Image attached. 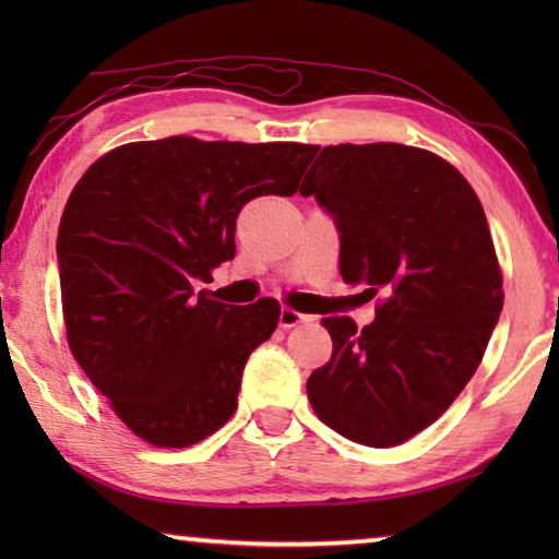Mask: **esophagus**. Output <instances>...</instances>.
I'll list each match as a JSON object with an SVG mask.
<instances>
[{
	"mask_svg": "<svg viewBox=\"0 0 559 559\" xmlns=\"http://www.w3.org/2000/svg\"><path fill=\"white\" fill-rule=\"evenodd\" d=\"M310 320H313V316L298 313V310H293V308H283L281 316H278V325L283 330H290V328H296L300 323H310Z\"/></svg>",
	"mask_w": 559,
	"mask_h": 559,
	"instance_id": "obj_1",
	"label": "esophagus"
}]
</instances>
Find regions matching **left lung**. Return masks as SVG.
Instances as JSON below:
<instances>
[{
  "instance_id": "obj_1",
  "label": "left lung",
  "mask_w": 559,
  "mask_h": 559,
  "mask_svg": "<svg viewBox=\"0 0 559 559\" xmlns=\"http://www.w3.org/2000/svg\"><path fill=\"white\" fill-rule=\"evenodd\" d=\"M335 216L340 276L377 318H323L328 365L308 377L318 419L386 449L412 439L468 384L503 310L486 212L456 167L421 147L328 145L300 185Z\"/></svg>"
}]
</instances>
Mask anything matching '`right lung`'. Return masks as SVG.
Masks as SVG:
<instances>
[{
  "label": "right lung",
  "instance_id": "obj_1",
  "mask_svg": "<svg viewBox=\"0 0 559 559\" xmlns=\"http://www.w3.org/2000/svg\"><path fill=\"white\" fill-rule=\"evenodd\" d=\"M316 153L173 135L110 150L73 187L59 226L66 340L135 437L185 449L231 419L281 306H226L197 283L234 259L241 206L296 194Z\"/></svg>",
  "mask_w": 559,
  "mask_h": 559
}]
</instances>
